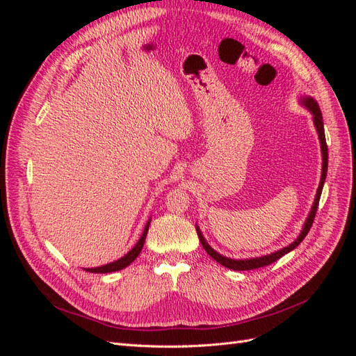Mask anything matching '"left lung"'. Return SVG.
I'll return each mask as SVG.
<instances>
[{
  "label": "left lung",
  "instance_id": "left-lung-1",
  "mask_svg": "<svg viewBox=\"0 0 356 356\" xmlns=\"http://www.w3.org/2000/svg\"><path fill=\"white\" fill-rule=\"evenodd\" d=\"M303 104L307 106V108L310 110V113L314 114V123L316 126V131H318V135H319V141H321V148H322V177H321V182H319V187H318V191H316V197H315V202H314V207H312V211L309 213L307 217V221L305 224L303 230H301L300 236L296 239V242H293L291 245L282 248L281 251L277 252H273L270 255H264V257H257V258H250V260H232V258H227V257H222L220 255L218 252H215L212 248L208 245V242L204 241V238L202 236L199 227H196V232H197V236H199V241L202 243V246L204 248V251H207L215 261L220 263L221 266L227 267V268H232V270H254V268H260V267H264V266H268L275 263L276 260H279L282 255L288 254L289 251H293L294 248H297L301 242H303V239L307 236L312 224H314V220H315V215H316V211H318V204H319V199H321V193H322V187H324V182H325V178H327V169H328V148H327V141H325V132H324V122H322V113L319 110V105L312 99V98H305L303 99Z\"/></svg>",
  "mask_w": 356,
  "mask_h": 356
}]
</instances>
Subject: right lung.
<instances>
[{
    "label": "right lung",
    "instance_id": "1",
    "mask_svg": "<svg viewBox=\"0 0 356 356\" xmlns=\"http://www.w3.org/2000/svg\"><path fill=\"white\" fill-rule=\"evenodd\" d=\"M148 225H149V221L147 222L145 225V230L141 236V239L138 241V243L132 248L131 251H129L123 258H120V260H117L114 263H110V264H105L102 267H95V268H84L86 272H90V273H110V272H117V270H122V268L127 267L129 264H131L135 258L139 255V252H141L143 246H144V242H145V238H147V232H148Z\"/></svg>",
    "mask_w": 356,
    "mask_h": 356
}]
</instances>
